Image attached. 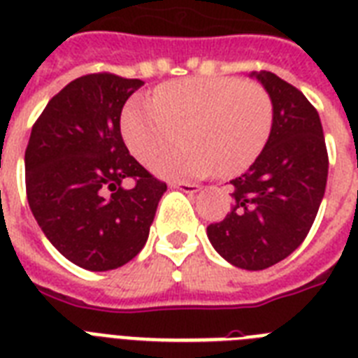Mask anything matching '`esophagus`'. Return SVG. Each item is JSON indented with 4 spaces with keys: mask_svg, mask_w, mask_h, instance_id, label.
I'll return each instance as SVG.
<instances>
[{
    "mask_svg": "<svg viewBox=\"0 0 358 358\" xmlns=\"http://www.w3.org/2000/svg\"><path fill=\"white\" fill-rule=\"evenodd\" d=\"M173 187H176V189H180V191H184V193H187V195H195V193H199V191L202 189L199 184H187V182H178V184H173Z\"/></svg>",
    "mask_w": 358,
    "mask_h": 358,
    "instance_id": "obj_1",
    "label": "esophagus"
}]
</instances>
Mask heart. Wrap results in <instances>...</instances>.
Segmentation results:
<instances>
[{"label": "heart", "mask_w": 358, "mask_h": 358, "mask_svg": "<svg viewBox=\"0 0 358 358\" xmlns=\"http://www.w3.org/2000/svg\"><path fill=\"white\" fill-rule=\"evenodd\" d=\"M273 102L258 83L239 78H187L159 87L154 100L135 96L124 108L122 135L137 159L186 131L187 145L156 155L150 169L163 178H201L215 169L232 176L264 150Z\"/></svg>", "instance_id": "heart-1"}]
</instances>
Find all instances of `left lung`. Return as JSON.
<instances>
[{
    "instance_id": "obj_1",
    "label": "left lung",
    "mask_w": 358,
    "mask_h": 358,
    "mask_svg": "<svg viewBox=\"0 0 358 358\" xmlns=\"http://www.w3.org/2000/svg\"><path fill=\"white\" fill-rule=\"evenodd\" d=\"M249 76L271 96V134L255 163L230 180L232 208L206 234L229 264L260 271L306 238L325 195L329 157L320 115L305 94L273 72Z\"/></svg>"
}]
</instances>
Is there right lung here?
I'll list each match as a JSON object with an SVG mask.
<instances>
[{"label":"right lung","instance_id":"right-lung-1","mask_svg":"<svg viewBox=\"0 0 358 358\" xmlns=\"http://www.w3.org/2000/svg\"><path fill=\"white\" fill-rule=\"evenodd\" d=\"M141 80L89 74L48 102L25 148V189L50 243L76 266L109 271L145 247L167 185L134 156L120 113ZM134 178L126 190L122 182Z\"/></svg>","mask_w":358,"mask_h":358}]
</instances>
